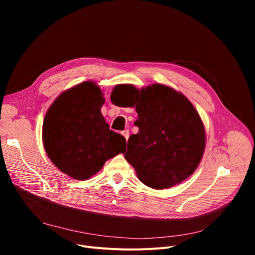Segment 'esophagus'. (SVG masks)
Masks as SVG:
<instances>
[{
  "label": "esophagus",
  "mask_w": 255,
  "mask_h": 255,
  "mask_svg": "<svg viewBox=\"0 0 255 255\" xmlns=\"http://www.w3.org/2000/svg\"><path fill=\"white\" fill-rule=\"evenodd\" d=\"M122 134H123V136L125 137V139H126V140H128V137H129V130H128V129H126V130L122 131Z\"/></svg>",
  "instance_id": "34e87169"
}]
</instances>
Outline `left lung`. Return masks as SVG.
<instances>
[{
	"instance_id": "8db88e82",
	"label": "left lung",
	"mask_w": 255,
	"mask_h": 255,
	"mask_svg": "<svg viewBox=\"0 0 255 255\" xmlns=\"http://www.w3.org/2000/svg\"><path fill=\"white\" fill-rule=\"evenodd\" d=\"M131 106L139 130L129 137L125 158L139 181L167 189L190 177L206 146L203 121L192 103L176 90L153 84L132 89Z\"/></svg>"
}]
</instances>
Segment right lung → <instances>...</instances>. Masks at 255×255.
<instances>
[{"instance_id": "add662e5", "label": "right lung", "mask_w": 255, "mask_h": 255, "mask_svg": "<svg viewBox=\"0 0 255 255\" xmlns=\"http://www.w3.org/2000/svg\"><path fill=\"white\" fill-rule=\"evenodd\" d=\"M103 94L94 82L63 92L48 109L42 127L45 152L62 172L88 180L105 161L124 153L126 139L110 129L101 114Z\"/></svg>"}]
</instances>
